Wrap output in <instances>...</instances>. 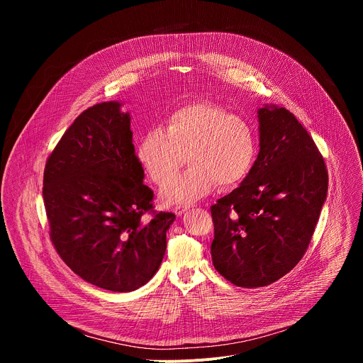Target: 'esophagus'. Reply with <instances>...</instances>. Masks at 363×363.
Here are the masks:
<instances>
[{"label": "esophagus", "instance_id": "1", "mask_svg": "<svg viewBox=\"0 0 363 363\" xmlns=\"http://www.w3.org/2000/svg\"><path fill=\"white\" fill-rule=\"evenodd\" d=\"M191 208V205H179V206H175V214L177 216H182L185 211H188Z\"/></svg>", "mask_w": 363, "mask_h": 363}]
</instances>
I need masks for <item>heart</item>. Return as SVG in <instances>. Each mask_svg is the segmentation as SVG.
I'll use <instances>...</instances> for the list:
<instances>
[{
  "label": "heart",
  "mask_w": 363,
  "mask_h": 363,
  "mask_svg": "<svg viewBox=\"0 0 363 363\" xmlns=\"http://www.w3.org/2000/svg\"><path fill=\"white\" fill-rule=\"evenodd\" d=\"M255 138L247 121L214 103L198 101L172 112L161 129L147 130L138 145V160L157 185L174 176L185 156L190 168L161 191L165 203H189L218 184H241L255 160Z\"/></svg>",
  "instance_id": "obj_1"
}]
</instances>
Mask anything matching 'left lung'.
<instances>
[{"label":"left lung","instance_id":"obj_1","mask_svg":"<svg viewBox=\"0 0 363 363\" xmlns=\"http://www.w3.org/2000/svg\"><path fill=\"white\" fill-rule=\"evenodd\" d=\"M260 152L247 178L211 206L216 270L238 287L269 286L301 260L328 195L316 143L284 108L258 109Z\"/></svg>","mask_w":363,"mask_h":363}]
</instances>
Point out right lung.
Returning a JSON list of instances; mask_svg holds the SVG:
<instances>
[{"label":"right lung","mask_w":363,"mask_h":363,"mask_svg":"<svg viewBox=\"0 0 363 363\" xmlns=\"http://www.w3.org/2000/svg\"><path fill=\"white\" fill-rule=\"evenodd\" d=\"M121 106L103 101L76 118L47 158L43 199L62 260L87 283L125 293L158 272L175 214L153 211Z\"/></svg>","instance_id":"1"}]
</instances>
